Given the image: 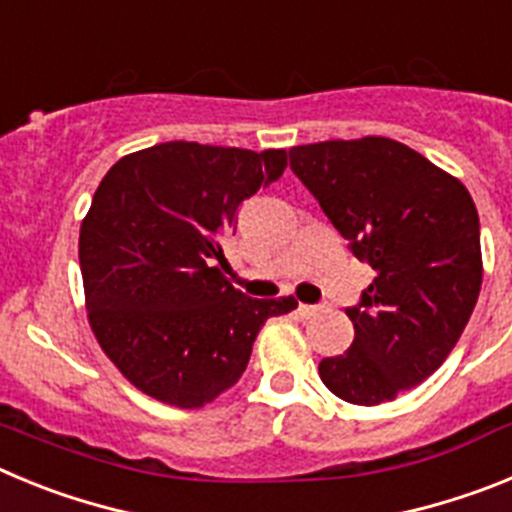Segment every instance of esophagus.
Returning a JSON list of instances; mask_svg holds the SVG:
<instances>
[{
	"label": "esophagus",
	"instance_id": "esophagus-1",
	"mask_svg": "<svg viewBox=\"0 0 512 512\" xmlns=\"http://www.w3.org/2000/svg\"><path fill=\"white\" fill-rule=\"evenodd\" d=\"M297 312H300L302 318H312V315H318L320 307L318 305H300L297 307Z\"/></svg>",
	"mask_w": 512,
	"mask_h": 512
}]
</instances>
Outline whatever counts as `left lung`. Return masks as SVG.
I'll list each match as a JSON object with an SVG mask.
<instances>
[{
  "label": "left lung",
  "instance_id": "8db88e82",
  "mask_svg": "<svg viewBox=\"0 0 512 512\" xmlns=\"http://www.w3.org/2000/svg\"><path fill=\"white\" fill-rule=\"evenodd\" d=\"M289 166L356 259L377 277L346 307L354 343L320 361L351 405L395 400L431 377L464 333L482 287L479 215L467 187L390 138L289 148Z\"/></svg>",
  "mask_w": 512,
  "mask_h": 512
}]
</instances>
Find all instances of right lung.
I'll return each mask as SVG.
<instances>
[{
  "label": "right lung",
  "mask_w": 512,
  "mask_h": 512,
  "mask_svg": "<svg viewBox=\"0 0 512 512\" xmlns=\"http://www.w3.org/2000/svg\"><path fill=\"white\" fill-rule=\"evenodd\" d=\"M287 151L171 140L122 156L79 233L89 325L122 377L176 408H202L246 372L261 325L295 297L235 289L223 253L243 200L277 182Z\"/></svg>",
  "instance_id": "1"
}]
</instances>
